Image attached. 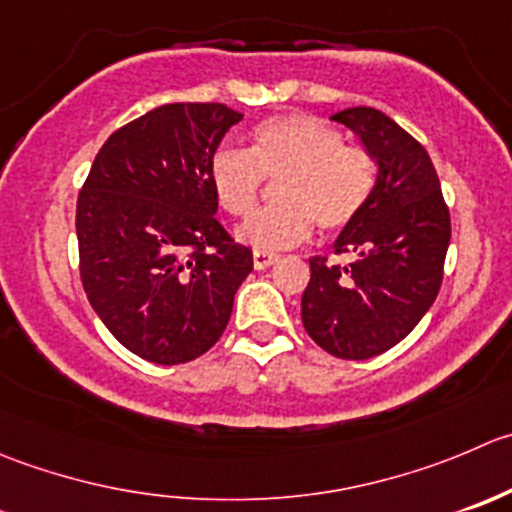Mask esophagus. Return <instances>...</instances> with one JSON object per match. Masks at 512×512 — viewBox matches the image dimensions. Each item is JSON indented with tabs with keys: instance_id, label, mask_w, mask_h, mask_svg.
Returning a JSON list of instances; mask_svg holds the SVG:
<instances>
[{
	"instance_id": "obj_1",
	"label": "esophagus",
	"mask_w": 512,
	"mask_h": 512,
	"mask_svg": "<svg viewBox=\"0 0 512 512\" xmlns=\"http://www.w3.org/2000/svg\"><path fill=\"white\" fill-rule=\"evenodd\" d=\"M275 262L277 255H272V252H252V265H255V270H267Z\"/></svg>"
}]
</instances>
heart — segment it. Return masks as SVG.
<instances>
[{
  "instance_id": "obj_1",
  "label": "heart",
  "mask_w": 512,
  "mask_h": 512,
  "mask_svg": "<svg viewBox=\"0 0 512 512\" xmlns=\"http://www.w3.org/2000/svg\"><path fill=\"white\" fill-rule=\"evenodd\" d=\"M277 180V205L255 212L235 230L255 252H277L307 240L312 227L342 230L375 187V165L330 122L312 114H285L257 124L250 150L220 147L210 160V187L232 217L255 210L262 180Z\"/></svg>"
}]
</instances>
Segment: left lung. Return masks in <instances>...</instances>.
<instances>
[{"mask_svg":"<svg viewBox=\"0 0 512 512\" xmlns=\"http://www.w3.org/2000/svg\"><path fill=\"white\" fill-rule=\"evenodd\" d=\"M377 162L365 210L335 240V255L310 257L302 292L307 335L342 360H367L398 345L435 302L450 245V212L430 155L395 119L372 107L332 114Z\"/></svg>","mask_w":512,"mask_h":512,"instance_id":"1","label":"left lung"}]
</instances>
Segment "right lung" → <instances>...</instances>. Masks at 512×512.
<instances>
[{"label": "right lung", "instance_id": "add662e5", "mask_svg": "<svg viewBox=\"0 0 512 512\" xmlns=\"http://www.w3.org/2000/svg\"><path fill=\"white\" fill-rule=\"evenodd\" d=\"M240 112L162 104L109 135L77 200L79 275L124 347L157 365L205 355L222 337L252 250L215 220L210 160Z\"/></svg>", "mask_w": 512, "mask_h": 512}]
</instances>
